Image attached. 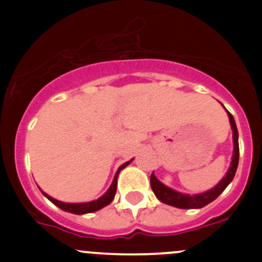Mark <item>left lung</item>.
Wrapping results in <instances>:
<instances>
[{
  "label": "left lung",
  "instance_id": "8db88e82",
  "mask_svg": "<svg viewBox=\"0 0 262 262\" xmlns=\"http://www.w3.org/2000/svg\"><path fill=\"white\" fill-rule=\"evenodd\" d=\"M229 116V121H231L232 130H233V143H234V150H233V157H232V163L231 167H229L227 175L222 179L221 182L216 185L215 187H213L209 191H205L203 194L198 195H185L181 192L175 191V190L170 189V187L165 186L161 181H158L156 179V176L150 175V187H152L153 192H155L156 196L161 200L162 203L168 205H172V207L181 208V209H196V208H203L205 205H208L209 203H212L213 200H215L222 192L224 191L228 184L233 180L234 175H236L237 166H238V158H239V146H238V130H237L236 121H234L233 115L227 110Z\"/></svg>",
  "mask_w": 262,
  "mask_h": 262
}]
</instances>
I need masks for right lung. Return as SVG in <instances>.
<instances>
[{
	"label": "right lung",
	"mask_w": 262,
	"mask_h": 262,
	"mask_svg": "<svg viewBox=\"0 0 262 262\" xmlns=\"http://www.w3.org/2000/svg\"><path fill=\"white\" fill-rule=\"evenodd\" d=\"M130 161L123 163V165L119 167L118 172H116V175L114 178V181H113L112 186L109 187V190H107V191L105 192V194L102 195L100 199L94 200V202L78 203V204H70V203H63V202H59V200H55L54 198L49 196V195L46 194L44 191H41V192H43V194L46 195L47 198H48V199L53 203V204H55L58 208H60L62 210H64V212L73 213V214H86V213L96 212V210H99V209H101V208L106 207V205H109L110 203L113 202V199H114V196H115V192H116V186H118V175H119V172H120V170H123L125 166H128L129 163H130Z\"/></svg>",
	"instance_id": "1"
}]
</instances>
